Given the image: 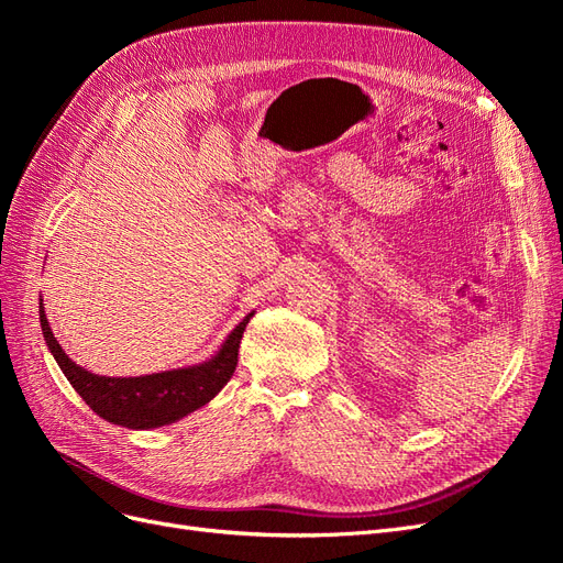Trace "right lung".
I'll use <instances>...</instances> for the list:
<instances>
[{
	"label": "right lung",
	"mask_w": 563,
	"mask_h": 563,
	"mask_svg": "<svg viewBox=\"0 0 563 563\" xmlns=\"http://www.w3.org/2000/svg\"><path fill=\"white\" fill-rule=\"evenodd\" d=\"M242 319L213 360L199 366L152 373V376L139 378H108L96 376L87 368L77 366L70 356L63 352L58 340L51 333L44 308L40 302V321L46 345L58 362L65 378L77 389V395L87 401L93 411L108 422L122 424L131 430H150L159 424L176 422L178 418L197 411L199 406L209 404L225 383L232 378L236 368V354L249 319Z\"/></svg>",
	"instance_id": "obj_1"
}]
</instances>
